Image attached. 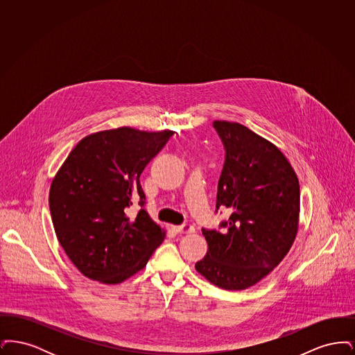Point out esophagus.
<instances>
[{"mask_svg":"<svg viewBox=\"0 0 355 355\" xmlns=\"http://www.w3.org/2000/svg\"><path fill=\"white\" fill-rule=\"evenodd\" d=\"M174 230L180 234H187V233H193L194 232V227L189 223H182V225H178V226H174Z\"/></svg>","mask_w":355,"mask_h":355,"instance_id":"34e87169","label":"esophagus"}]
</instances>
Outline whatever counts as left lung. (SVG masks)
<instances>
[{"instance_id":"8db88e82","label":"left lung","mask_w":355,"mask_h":355,"mask_svg":"<svg viewBox=\"0 0 355 355\" xmlns=\"http://www.w3.org/2000/svg\"><path fill=\"white\" fill-rule=\"evenodd\" d=\"M225 146L217 206L232 211L225 230L202 229L207 253L196 269L213 285L245 290L288 253L300 220V182L284 153L238 122L214 121Z\"/></svg>"}]
</instances>
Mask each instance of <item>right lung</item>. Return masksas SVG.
Segmentation results:
<instances>
[{"instance_id":"obj_1","label":"right lung","mask_w":355,"mask_h":355,"mask_svg":"<svg viewBox=\"0 0 355 355\" xmlns=\"http://www.w3.org/2000/svg\"><path fill=\"white\" fill-rule=\"evenodd\" d=\"M174 132L133 128L83 138L51 181V220L62 249L85 277L121 284L142 270L165 230L144 209L139 175ZM141 206L130 213L132 203Z\"/></svg>"}]
</instances>
